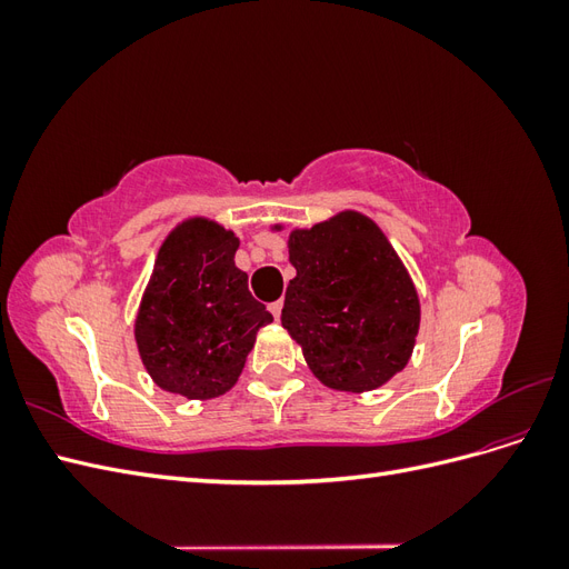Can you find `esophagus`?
I'll return each instance as SVG.
<instances>
[{"label":"esophagus","mask_w":569,"mask_h":569,"mask_svg":"<svg viewBox=\"0 0 569 569\" xmlns=\"http://www.w3.org/2000/svg\"><path fill=\"white\" fill-rule=\"evenodd\" d=\"M268 308H270L272 318H274V320H280V316H282V301H272Z\"/></svg>","instance_id":"obj_1"}]
</instances>
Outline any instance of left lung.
<instances>
[{"label":"left lung","mask_w":569,"mask_h":569,"mask_svg":"<svg viewBox=\"0 0 569 569\" xmlns=\"http://www.w3.org/2000/svg\"><path fill=\"white\" fill-rule=\"evenodd\" d=\"M282 327L318 380L370 391L401 372L416 347L420 303L382 230L360 213H339L289 237Z\"/></svg>","instance_id":"8db88e82"}]
</instances>
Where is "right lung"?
I'll return each instance as SVG.
<instances>
[{
  "mask_svg": "<svg viewBox=\"0 0 569 569\" xmlns=\"http://www.w3.org/2000/svg\"><path fill=\"white\" fill-rule=\"evenodd\" d=\"M239 239L211 220H187L163 242L134 322L142 363L161 389L187 399L226 393L256 332L272 322L234 266Z\"/></svg>",
  "mask_w": 569,
  "mask_h": 569,
  "instance_id": "add662e5",
  "label": "right lung"
}]
</instances>
